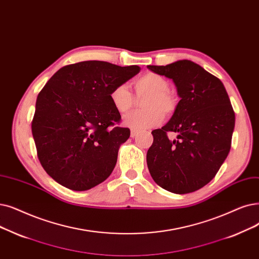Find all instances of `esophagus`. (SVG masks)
Here are the masks:
<instances>
[{"mask_svg": "<svg viewBox=\"0 0 259 259\" xmlns=\"http://www.w3.org/2000/svg\"><path fill=\"white\" fill-rule=\"evenodd\" d=\"M139 130H136V129H131V132H130V136H131V138H137L138 136H139Z\"/></svg>", "mask_w": 259, "mask_h": 259, "instance_id": "esophagus-1", "label": "esophagus"}]
</instances>
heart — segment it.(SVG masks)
Instances as JSON below:
<instances>
[{
	"label": "heart",
	"instance_id": "b5f03b06",
	"mask_svg": "<svg viewBox=\"0 0 259 259\" xmlns=\"http://www.w3.org/2000/svg\"><path fill=\"white\" fill-rule=\"evenodd\" d=\"M133 85L138 97H147L143 102L144 110L131 112L123 117V123L126 126L143 131L159 125L164 118V114L171 115L175 112L177 99L168 91L169 83L163 76L148 72L137 78ZM110 100L119 113H125L136 104V97L125 83L117 84L112 89Z\"/></svg>",
	"mask_w": 259,
	"mask_h": 259
}]
</instances>
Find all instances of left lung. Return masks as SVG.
I'll list each match as a JSON object with an SVG mask.
<instances>
[{"mask_svg": "<svg viewBox=\"0 0 259 259\" xmlns=\"http://www.w3.org/2000/svg\"><path fill=\"white\" fill-rule=\"evenodd\" d=\"M170 78L179 97L170 120L151 133L147 165L154 182L174 194H189L209 183L231 149L235 113L219 78L190 60L148 65ZM168 132L178 134L170 141Z\"/></svg>", "mask_w": 259, "mask_h": 259, "instance_id": "8db88e82", "label": "left lung"}]
</instances>
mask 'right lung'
Masks as SVG:
<instances>
[{"instance_id":"add662e5","label":"right lung","mask_w":259,"mask_h":259,"mask_svg":"<svg viewBox=\"0 0 259 259\" xmlns=\"http://www.w3.org/2000/svg\"><path fill=\"white\" fill-rule=\"evenodd\" d=\"M140 71L138 65L82 61L61 67L44 85L31 132L39 161L56 182L82 192L113 171L130 130L114 126L120 114L110 92Z\"/></svg>"}]
</instances>
